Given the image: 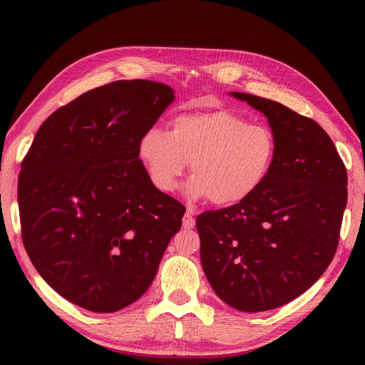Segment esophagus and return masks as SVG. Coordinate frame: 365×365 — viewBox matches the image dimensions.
<instances>
[{
	"label": "esophagus",
	"instance_id": "esophagus-1",
	"mask_svg": "<svg viewBox=\"0 0 365 365\" xmlns=\"http://www.w3.org/2000/svg\"><path fill=\"white\" fill-rule=\"evenodd\" d=\"M195 224H196L195 216H192L191 210H188L183 216V227L185 229H192V227H195Z\"/></svg>",
	"mask_w": 365,
	"mask_h": 365
}]
</instances>
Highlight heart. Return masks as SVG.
Listing matches in <instances>:
<instances>
[{"mask_svg": "<svg viewBox=\"0 0 365 365\" xmlns=\"http://www.w3.org/2000/svg\"><path fill=\"white\" fill-rule=\"evenodd\" d=\"M276 136L229 110L180 114L169 133L152 127L139 139L138 155L152 185L163 192L177 188L191 163L188 196L213 205L245 202L260 190L274 166Z\"/></svg>", "mask_w": 365, "mask_h": 365, "instance_id": "heart-1", "label": "heart"}]
</instances>
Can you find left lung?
Segmentation results:
<instances>
[{"mask_svg":"<svg viewBox=\"0 0 365 365\" xmlns=\"http://www.w3.org/2000/svg\"><path fill=\"white\" fill-rule=\"evenodd\" d=\"M265 114L274 166L245 202L200 213V262L215 293L237 311L284 306L334 257L346 205V169L315 120L273 100L230 92Z\"/></svg>","mask_w":365,"mask_h":365,"instance_id":"8db88e82","label":"left lung"}]
</instances>
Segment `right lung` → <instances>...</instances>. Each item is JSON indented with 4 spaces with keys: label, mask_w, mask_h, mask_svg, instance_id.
Instances as JSON below:
<instances>
[{
    "label": "right lung",
    "mask_w": 365,
    "mask_h": 365,
    "mask_svg": "<svg viewBox=\"0 0 365 365\" xmlns=\"http://www.w3.org/2000/svg\"><path fill=\"white\" fill-rule=\"evenodd\" d=\"M168 84L84 92L37 130L19 175L23 246L53 290L108 314L141 298L185 207L152 185L138 144L174 102Z\"/></svg>",
    "instance_id": "right-lung-1"
}]
</instances>
